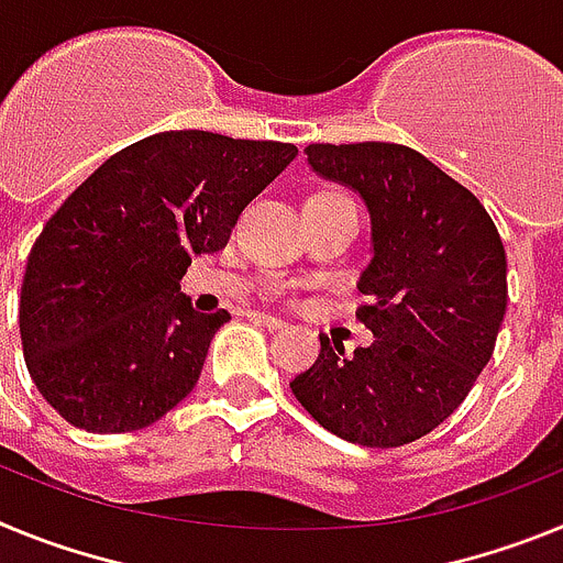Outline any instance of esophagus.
Masks as SVG:
<instances>
[{
  "label": "esophagus",
  "mask_w": 563,
  "mask_h": 563,
  "mask_svg": "<svg viewBox=\"0 0 563 563\" xmlns=\"http://www.w3.org/2000/svg\"><path fill=\"white\" fill-rule=\"evenodd\" d=\"M251 321L267 327V330H282V327H285V321H282V318L267 316V312H251Z\"/></svg>",
  "instance_id": "obj_1"
}]
</instances>
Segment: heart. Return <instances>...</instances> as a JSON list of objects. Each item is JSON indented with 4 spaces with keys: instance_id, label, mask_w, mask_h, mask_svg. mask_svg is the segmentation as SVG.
<instances>
[{
    "instance_id": "b5f03b06",
    "label": "heart",
    "mask_w": 563,
    "mask_h": 563,
    "mask_svg": "<svg viewBox=\"0 0 563 563\" xmlns=\"http://www.w3.org/2000/svg\"><path fill=\"white\" fill-rule=\"evenodd\" d=\"M338 197H343V194H338V191H318V194H312L310 200H338Z\"/></svg>"
}]
</instances>
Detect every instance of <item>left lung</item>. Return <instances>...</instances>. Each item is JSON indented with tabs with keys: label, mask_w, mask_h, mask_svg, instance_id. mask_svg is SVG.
I'll return each instance as SVG.
<instances>
[{
	"label": "left lung",
	"mask_w": 563,
	"mask_h": 563,
	"mask_svg": "<svg viewBox=\"0 0 563 563\" xmlns=\"http://www.w3.org/2000/svg\"><path fill=\"white\" fill-rule=\"evenodd\" d=\"M321 177L352 186L372 213L357 321L372 346L343 355L321 335L290 383L307 415L341 440L397 449L460 409L490 361L507 310V256L474 194L400 143H312Z\"/></svg>",
	"instance_id": "1"
}]
</instances>
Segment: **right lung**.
Listing matches in <instances>:
<instances>
[{
  "label": "right lung",
  "mask_w": 563,
  "mask_h": 563,
  "mask_svg": "<svg viewBox=\"0 0 563 563\" xmlns=\"http://www.w3.org/2000/svg\"><path fill=\"white\" fill-rule=\"evenodd\" d=\"M296 154L200 129L152 134L49 217L24 267L19 332L30 377L69 426L126 434L191 395L231 316L194 310L180 278L191 256L228 245Z\"/></svg>",
  "instance_id": "add662e5"
}]
</instances>
